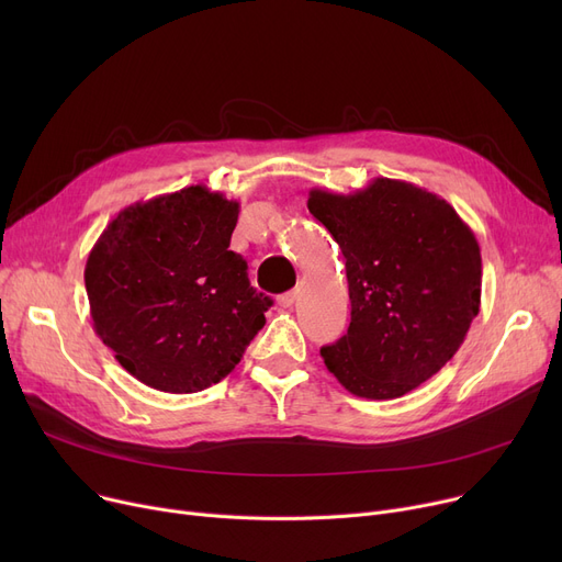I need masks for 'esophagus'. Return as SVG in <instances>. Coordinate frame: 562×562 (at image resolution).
<instances>
[{"label": "esophagus", "instance_id": "1", "mask_svg": "<svg viewBox=\"0 0 562 562\" xmlns=\"http://www.w3.org/2000/svg\"><path fill=\"white\" fill-rule=\"evenodd\" d=\"M296 299H299V291H286V293H282V296H278V305L291 307L293 303H296Z\"/></svg>", "mask_w": 562, "mask_h": 562}]
</instances>
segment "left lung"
I'll list each match as a JSON object with an SVG mask.
<instances>
[{"mask_svg":"<svg viewBox=\"0 0 562 562\" xmlns=\"http://www.w3.org/2000/svg\"><path fill=\"white\" fill-rule=\"evenodd\" d=\"M307 210L346 259L350 326L321 348L328 371L371 401L419 387L456 356L481 310L474 232L447 200L390 177L348 195L312 189Z\"/></svg>","mask_w":562,"mask_h":562,"instance_id":"1","label":"left lung"}]
</instances>
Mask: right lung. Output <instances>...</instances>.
<instances>
[{
  "label": "right lung",
  "instance_id": "add662e5",
  "mask_svg": "<svg viewBox=\"0 0 562 562\" xmlns=\"http://www.w3.org/2000/svg\"><path fill=\"white\" fill-rule=\"evenodd\" d=\"M239 202L202 184L134 202L86 259L95 335L143 385L195 394L241 362L271 299L229 250Z\"/></svg>",
  "mask_w": 562,
  "mask_h": 562
}]
</instances>
